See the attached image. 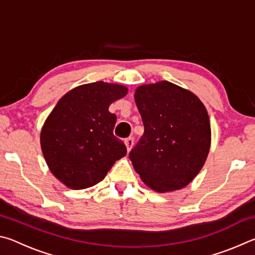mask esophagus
I'll use <instances>...</instances> for the list:
<instances>
[{
    "instance_id": "obj_1",
    "label": "esophagus",
    "mask_w": 255,
    "mask_h": 255,
    "mask_svg": "<svg viewBox=\"0 0 255 255\" xmlns=\"http://www.w3.org/2000/svg\"><path fill=\"white\" fill-rule=\"evenodd\" d=\"M125 144H126V147H127L128 152H129V150H130L131 147L133 146V138L132 137L126 138V139H125Z\"/></svg>"
}]
</instances>
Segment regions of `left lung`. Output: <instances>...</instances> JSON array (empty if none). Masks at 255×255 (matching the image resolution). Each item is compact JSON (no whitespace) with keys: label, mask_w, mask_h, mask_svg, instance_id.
I'll use <instances>...</instances> for the list:
<instances>
[{"label":"left lung","mask_w":255,"mask_h":255,"mask_svg":"<svg viewBox=\"0 0 255 255\" xmlns=\"http://www.w3.org/2000/svg\"><path fill=\"white\" fill-rule=\"evenodd\" d=\"M135 100L144 133L129 158L157 192L184 188L199 173L210 148V122L195 94L171 82L139 86Z\"/></svg>","instance_id":"8db88e82"}]
</instances>
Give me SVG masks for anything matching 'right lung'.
Here are the masks:
<instances>
[{
	"mask_svg": "<svg viewBox=\"0 0 255 255\" xmlns=\"http://www.w3.org/2000/svg\"><path fill=\"white\" fill-rule=\"evenodd\" d=\"M126 94V86L94 82L71 90L50 112L40 133L42 154L68 188L97 184L126 155L124 141L114 135L117 116L109 112Z\"/></svg>",
	"mask_w": 255,
	"mask_h": 255,
	"instance_id": "right-lung-1",
	"label": "right lung"
}]
</instances>
